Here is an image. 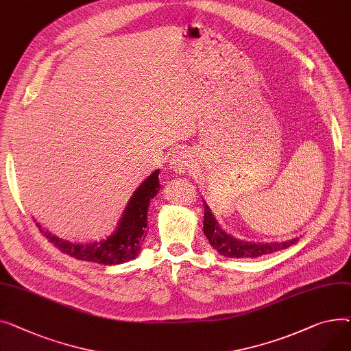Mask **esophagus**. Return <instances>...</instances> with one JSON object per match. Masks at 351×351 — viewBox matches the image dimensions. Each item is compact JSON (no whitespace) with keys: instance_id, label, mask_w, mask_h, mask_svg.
<instances>
[{"instance_id":"1","label":"esophagus","mask_w":351,"mask_h":351,"mask_svg":"<svg viewBox=\"0 0 351 351\" xmlns=\"http://www.w3.org/2000/svg\"><path fill=\"white\" fill-rule=\"evenodd\" d=\"M191 164V156L187 150L177 149L170 158V169L176 173H185Z\"/></svg>"}]
</instances>
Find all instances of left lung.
Returning a JSON list of instances; mask_svg holds the SVG:
<instances>
[{
    "instance_id": "left-lung-1",
    "label": "left lung",
    "mask_w": 351,
    "mask_h": 351,
    "mask_svg": "<svg viewBox=\"0 0 351 351\" xmlns=\"http://www.w3.org/2000/svg\"><path fill=\"white\" fill-rule=\"evenodd\" d=\"M204 234L213 248L225 258H258L289 248L299 241L298 237L285 242H255L235 238L221 228L207 202H204Z\"/></svg>"
}]
</instances>
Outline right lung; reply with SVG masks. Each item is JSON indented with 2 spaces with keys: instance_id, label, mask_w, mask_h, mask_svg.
Returning a JSON list of instances; mask_svg holds the SVG:
<instances>
[{
  "instance_id": "obj_1",
  "label": "right lung",
  "mask_w": 351,
  "mask_h": 351,
  "mask_svg": "<svg viewBox=\"0 0 351 351\" xmlns=\"http://www.w3.org/2000/svg\"><path fill=\"white\" fill-rule=\"evenodd\" d=\"M158 174L160 170L153 171L138 185L130 197L125 211H123L114 232L105 239L85 243L73 242L56 237L55 234L43 228V225L39 222H36V226L49 242L60 250V252L73 256L75 259L100 265H120L129 262L138 255L141 243L146 239L147 211L150 201L161 189Z\"/></svg>"
}]
</instances>
